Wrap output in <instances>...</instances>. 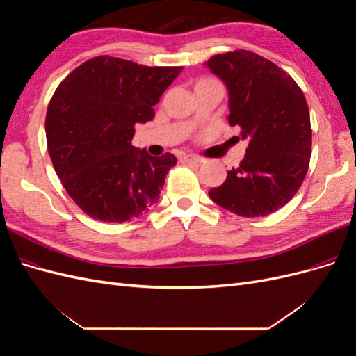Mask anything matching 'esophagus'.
<instances>
[{"label": "esophagus", "mask_w": 356, "mask_h": 356, "mask_svg": "<svg viewBox=\"0 0 356 356\" xmlns=\"http://www.w3.org/2000/svg\"><path fill=\"white\" fill-rule=\"evenodd\" d=\"M181 160L186 161V163H187V161H195V163H202V161H203L202 157L195 156V154H186V156L181 157Z\"/></svg>", "instance_id": "1"}]
</instances>
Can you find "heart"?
Listing matches in <instances>:
<instances>
[{
  "label": "heart",
  "instance_id": "1",
  "mask_svg": "<svg viewBox=\"0 0 356 356\" xmlns=\"http://www.w3.org/2000/svg\"><path fill=\"white\" fill-rule=\"evenodd\" d=\"M202 81H213V80H202Z\"/></svg>",
  "mask_w": 356,
  "mask_h": 356
}]
</instances>
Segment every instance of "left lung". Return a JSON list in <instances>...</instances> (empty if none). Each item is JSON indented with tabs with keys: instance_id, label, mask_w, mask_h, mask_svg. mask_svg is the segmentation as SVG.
Returning <instances> with one entry per match:
<instances>
[{
	"instance_id": "obj_1",
	"label": "left lung",
	"mask_w": 356,
	"mask_h": 356,
	"mask_svg": "<svg viewBox=\"0 0 356 356\" xmlns=\"http://www.w3.org/2000/svg\"><path fill=\"white\" fill-rule=\"evenodd\" d=\"M204 67L229 93V123L241 126L246 154L209 197L242 217H266L294 197L312 153L307 102L297 83L252 51L215 55Z\"/></svg>"
}]
</instances>
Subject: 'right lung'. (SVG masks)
I'll use <instances>...</instances> for the list:
<instances>
[{
  "instance_id": "right-lung-1",
  "label": "right lung",
  "mask_w": 356,
  "mask_h": 356,
  "mask_svg": "<svg viewBox=\"0 0 356 356\" xmlns=\"http://www.w3.org/2000/svg\"><path fill=\"white\" fill-rule=\"evenodd\" d=\"M181 71L99 56L58 86L46 115L49 154L62 186L89 217L131 221L159 200L177 157L149 156L132 138L136 124L153 120V106Z\"/></svg>"
}]
</instances>
